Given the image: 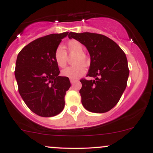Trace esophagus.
Segmentation results:
<instances>
[{"instance_id": "1", "label": "esophagus", "mask_w": 153, "mask_h": 153, "mask_svg": "<svg viewBox=\"0 0 153 153\" xmlns=\"http://www.w3.org/2000/svg\"><path fill=\"white\" fill-rule=\"evenodd\" d=\"M76 80H77L76 79H73V78H71V79H70V81H71V83H73V82L76 81Z\"/></svg>"}]
</instances>
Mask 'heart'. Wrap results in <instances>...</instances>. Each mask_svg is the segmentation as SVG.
Here are the masks:
<instances>
[{
  "instance_id": "heart-1",
  "label": "heart",
  "mask_w": 153,
  "mask_h": 153,
  "mask_svg": "<svg viewBox=\"0 0 153 153\" xmlns=\"http://www.w3.org/2000/svg\"><path fill=\"white\" fill-rule=\"evenodd\" d=\"M66 48L70 55H75L73 59L74 65L65 68L61 72V75L73 79L81 77L85 73V69L83 65L86 66L88 64V58L83 52L82 44L77 40L73 39L67 43ZM54 59L57 66L59 68H64L68 61V54L62 47H59L54 51Z\"/></svg>"
}]
</instances>
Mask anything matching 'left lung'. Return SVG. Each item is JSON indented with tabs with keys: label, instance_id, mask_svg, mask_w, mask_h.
Instances as JSON below:
<instances>
[{
	"label": "left lung",
	"instance_id": "obj_1",
	"mask_svg": "<svg viewBox=\"0 0 153 153\" xmlns=\"http://www.w3.org/2000/svg\"><path fill=\"white\" fill-rule=\"evenodd\" d=\"M68 37L86 47L91 56L86 76L96 78L80 80L82 106L94 113L108 111L119 102L127 87L129 70L125 53L115 42L103 34L70 32Z\"/></svg>",
	"mask_w": 153,
	"mask_h": 153
}]
</instances>
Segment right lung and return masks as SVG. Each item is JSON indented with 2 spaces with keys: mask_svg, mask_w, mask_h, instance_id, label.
<instances>
[{
  "mask_svg": "<svg viewBox=\"0 0 153 153\" xmlns=\"http://www.w3.org/2000/svg\"><path fill=\"white\" fill-rule=\"evenodd\" d=\"M68 34H52L36 39L17 57L14 73L19 92L29 109L40 117H54L64 108L71 82L67 77L59 76L54 53Z\"/></svg>",
  "mask_w": 153,
  "mask_h": 153,
  "instance_id": "right-lung-1",
  "label": "right lung"
}]
</instances>
